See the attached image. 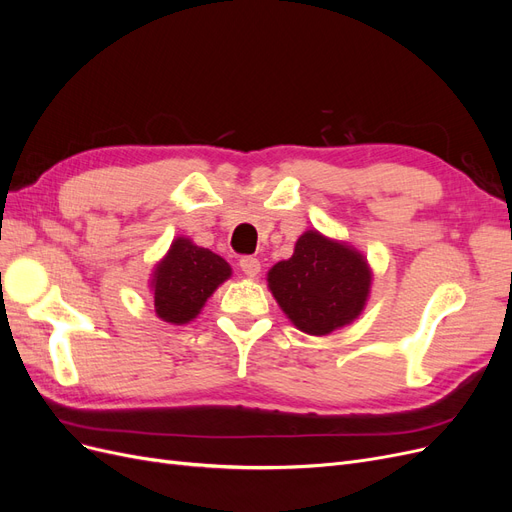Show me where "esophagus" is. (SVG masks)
Here are the masks:
<instances>
[{"label": "esophagus", "mask_w": 512, "mask_h": 512, "mask_svg": "<svg viewBox=\"0 0 512 512\" xmlns=\"http://www.w3.org/2000/svg\"><path fill=\"white\" fill-rule=\"evenodd\" d=\"M239 267L247 277H256L260 273V260L254 256H243L239 260Z\"/></svg>", "instance_id": "esophagus-1"}]
</instances>
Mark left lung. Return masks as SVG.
<instances>
[{
  "mask_svg": "<svg viewBox=\"0 0 512 512\" xmlns=\"http://www.w3.org/2000/svg\"><path fill=\"white\" fill-rule=\"evenodd\" d=\"M371 277L363 252L312 228L297 239L288 260L269 269L267 282L294 327L322 337L363 314Z\"/></svg>",
  "mask_w": 512,
  "mask_h": 512,
  "instance_id": "8db88e82",
  "label": "left lung"
}]
</instances>
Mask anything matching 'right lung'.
Masks as SVG:
<instances>
[{
    "label": "right lung",
    "instance_id": "add662e5",
    "mask_svg": "<svg viewBox=\"0 0 512 512\" xmlns=\"http://www.w3.org/2000/svg\"><path fill=\"white\" fill-rule=\"evenodd\" d=\"M232 269L228 262L188 237H177L153 267L149 288L156 314L168 324H188Z\"/></svg>",
    "mask_w": 512,
    "mask_h": 512
}]
</instances>
